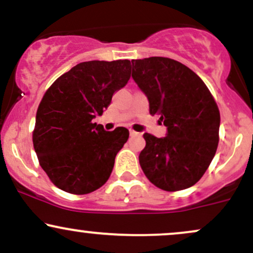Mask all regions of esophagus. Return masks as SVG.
Listing matches in <instances>:
<instances>
[{
    "mask_svg": "<svg viewBox=\"0 0 253 253\" xmlns=\"http://www.w3.org/2000/svg\"><path fill=\"white\" fill-rule=\"evenodd\" d=\"M129 134L132 135V136H134V135H140V134H139V133L134 132V130H133V129H130V130H129Z\"/></svg>",
    "mask_w": 253,
    "mask_h": 253,
    "instance_id": "esophagus-1",
    "label": "esophagus"
}]
</instances>
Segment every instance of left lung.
Masks as SVG:
<instances>
[{
	"label": "left lung",
	"mask_w": 253,
	"mask_h": 253,
	"mask_svg": "<svg viewBox=\"0 0 253 253\" xmlns=\"http://www.w3.org/2000/svg\"><path fill=\"white\" fill-rule=\"evenodd\" d=\"M132 77L159 115L167 136L145 133L139 155L145 176L167 191L194 185L206 172L219 143L220 112L207 85L177 60L150 57L132 60Z\"/></svg>",
	"instance_id": "1"
}]
</instances>
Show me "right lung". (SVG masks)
Segmentation results:
<instances>
[{"instance_id": "right-lung-1", "label": "right lung", "mask_w": 253, "mask_h": 253, "mask_svg": "<svg viewBox=\"0 0 253 253\" xmlns=\"http://www.w3.org/2000/svg\"><path fill=\"white\" fill-rule=\"evenodd\" d=\"M130 77L127 59L77 64L54 81L37 110L33 146L40 167L56 187L84 195L108 181L129 132L92 123Z\"/></svg>"}]
</instances>
